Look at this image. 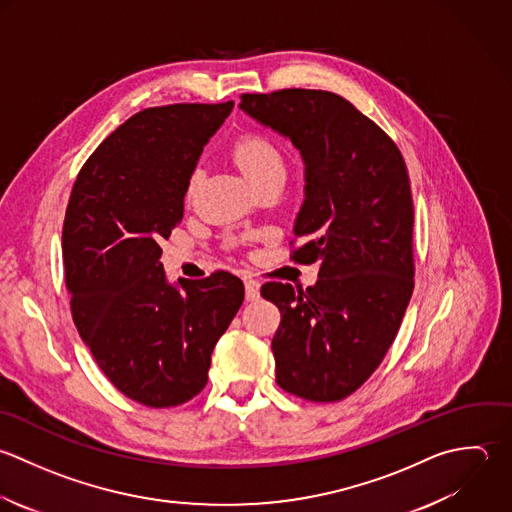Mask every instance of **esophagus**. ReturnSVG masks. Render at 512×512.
<instances>
[{
	"mask_svg": "<svg viewBox=\"0 0 512 512\" xmlns=\"http://www.w3.org/2000/svg\"><path fill=\"white\" fill-rule=\"evenodd\" d=\"M245 299L247 301H257L259 299V283L253 279L245 281Z\"/></svg>",
	"mask_w": 512,
	"mask_h": 512,
	"instance_id": "34e87169",
	"label": "esophagus"
}]
</instances>
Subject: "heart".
<instances>
[{
  "mask_svg": "<svg viewBox=\"0 0 512 512\" xmlns=\"http://www.w3.org/2000/svg\"><path fill=\"white\" fill-rule=\"evenodd\" d=\"M233 159L253 187L269 179L283 181L287 175V163L281 149L269 137L259 133H247L239 137L233 147ZM195 179L191 181L189 193L195 187Z\"/></svg>",
  "mask_w": 512,
  "mask_h": 512,
  "instance_id": "1",
  "label": "heart"
}]
</instances>
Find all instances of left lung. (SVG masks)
<instances>
[{"label":"left lung","instance_id":"8db88e82","mask_svg":"<svg viewBox=\"0 0 512 512\" xmlns=\"http://www.w3.org/2000/svg\"><path fill=\"white\" fill-rule=\"evenodd\" d=\"M239 107L287 137L305 163L295 263L313 287L265 283L281 311L271 341L277 385L315 403L355 393L393 345L413 295V197L393 139L353 103L321 89L243 93Z\"/></svg>","mask_w":512,"mask_h":512}]
</instances>
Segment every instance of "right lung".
Wrapping results in <instances>:
<instances>
[{
    "instance_id": "right-lung-1",
    "label": "right lung",
    "mask_w": 512,
    "mask_h": 512,
    "mask_svg": "<svg viewBox=\"0 0 512 512\" xmlns=\"http://www.w3.org/2000/svg\"><path fill=\"white\" fill-rule=\"evenodd\" d=\"M233 105L135 113L71 189L61 243L73 323L105 377L145 407L183 405L203 391L215 343L245 297L227 271L171 285L159 261L199 155Z\"/></svg>"
}]
</instances>
